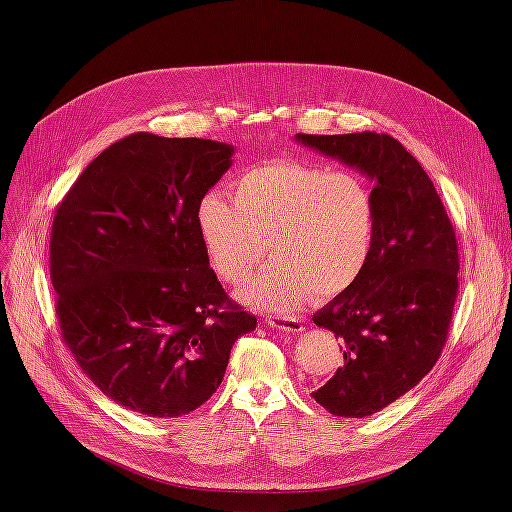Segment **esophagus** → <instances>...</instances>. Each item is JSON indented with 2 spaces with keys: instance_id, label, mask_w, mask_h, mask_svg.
<instances>
[{
  "instance_id": "34e87169",
  "label": "esophagus",
  "mask_w": 512,
  "mask_h": 512,
  "mask_svg": "<svg viewBox=\"0 0 512 512\" xmlns=\"http://www.w3.org/2000/svg\"><path fill=\"white\" fill-rule=\"evenodd\" d=\"M265 324L288 334L303 332V321L297 315H267Z\"/></svg>"
}]
</instances>
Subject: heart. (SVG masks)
<instances>
[{
    "label": "heart",
    "mask_w": 512,
    "mask_h": 512,
    "mask_svg": "<svg viewBox=\"0 0 512 512\" xmlns=\"http://www.w3.org/2000/svg\"><path fill=\"white\" fill-rule=\"evenodd\" d=\"M228 195L199 201L197 230L215 274L230 284L255 272L270 240L274 261L245 286L249 303L292 311L313 292L348 290L363 274L378 211L361 176L274 159L236 176Z\"/></svg>",
    "instance_id": "obj_1"
}]
</instances>
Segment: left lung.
I'll return each mask as SVG.
<instances>
[{
	"mask_svg": "<svg viewBox=\"0 0 512 512\" xmlns=\"http://www.w3.org/2000/svg\"><path fill=\"white\" fill-rule=\"evenodd\" d=\"M297 141L373 182L378 226L365 270L313 315L340 340L344 363L311 392L336 417H367L415 388L440 359L459 294V245L434 182L390 134Z\"/></svg>",
	"mask_w": 512,
	"mask_h": 512,
	"instance_id": "left-lung-1",
	"label": "left lung"
}]
</instances>
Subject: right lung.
Instances as JSON below:
<instances>
[{
	"mask_svg": "<svg viewBox=\"0 0 512 512\" xmlns=\"http://www.w3.org/2000/svg\"><path fill=\"white\" fill-rule=\"evenodd\" d=\"M234 147L134 132L56 207L49 270L62 338L89 380L147 417H182L218 390L253 332L209 267L197 207Z\"/></svg>",
	"mask_w": 512,
	"mask_h": 512,
	"instance_id": "right-lung-1",
	"label": "right lung"
}]
</instances>
